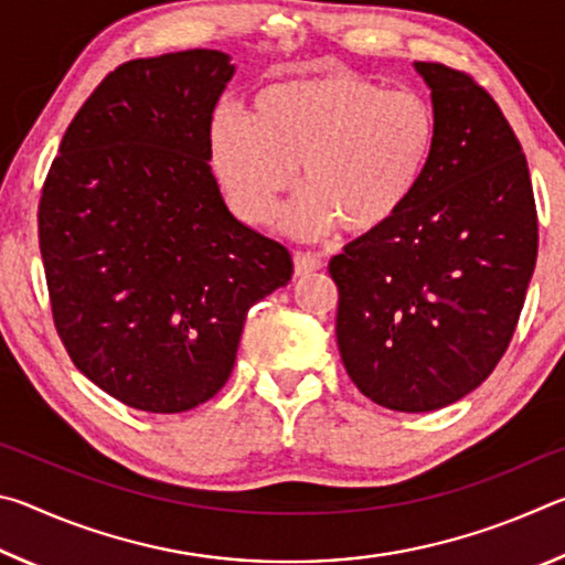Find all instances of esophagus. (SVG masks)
<instances>
[{
  "instance_id": "34e87169",
  "label": "esophagus",
  "mask_w": 565,
  "mask_h": 565,
  "mask_svg": "<svg viewBox=\"0 0 565 565\" xmlns=\"http://www.w3.org/2000/svg\"><path fill=\"white\" fill-rule=\"evenodd\" d=\"M321 266H323V262L319 259L317 254H311V252H296L294 254V269H296V274H299V276L319 271Z\"/></svg>"
}]
</instances>
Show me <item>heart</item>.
I'll return each mask as SVG.
<instances>
[{"instance_id":"1","label":"heart","mask_w":565,"mask_h":565,"mask_svg":"<svg viewBox=\"0 0 565 565\" xmlns=\"http://www.w3.org/2000/svg\"><path fill=\"white\" fill-rule=\"evenodd\" d=\"M212 164L236 214L271 224L299 167L306 189L284 214L294 236L321 238L343 224L376 234L414 202L431 169L438 117L416 92H388L351 72L269 84L248 117L218 111Z\"/></svg>"}]
</instances>
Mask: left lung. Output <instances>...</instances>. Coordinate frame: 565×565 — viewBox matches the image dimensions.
<instances>
[{
  "mask_svg": "<svg viewBox=\"0 0 565 565\" xmlns=\"http://www.w3.org/2000/svg\"><path fill=\"white\" fill-rule=\"evenodd\" d=\"M438 145L394 224L329 262L347 374L374 404L420 414L471 394L509 349L539 254L525 154L473 76L416 62Z\"/></svg>",
  "mask_w": 565,
  "mask_h": 565,
  "instance_id": "left-lung-1",
  "label": "left lung"
}]
</instances>
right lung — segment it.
<instances>
[{"label":"right lung","instance_id":"add662e5","mask_svg":"<svg viewBox=\"0 0 565 565\" xmlns=\"http://www.w3.org/2000/svg\"><path fill=\"white\" fill-rule=\"evenodd\" d=\"M228 60L186 50L117 66L42 186L56 333L92 384L149 414L218 394L248 309L294 274L289 248L228 212L209 167Z\"/></svg>","mask_w":565,"mask_h":565}]
</instances>
